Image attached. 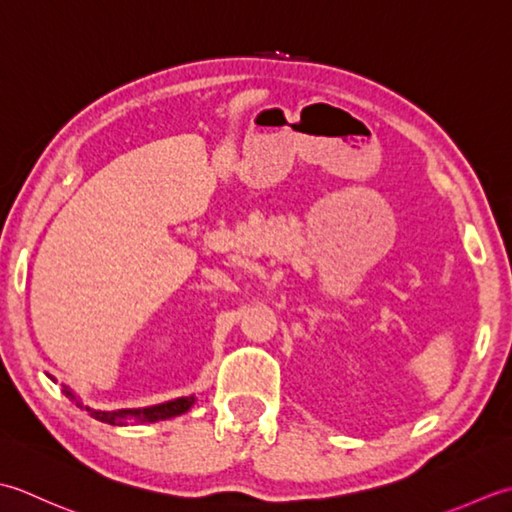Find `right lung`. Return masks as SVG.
Listing matches in <instances>:
<instances>
[{
    "label": "right lung",
    "mask_w": 512,
    "mask_h": 512,
    "mask_svg": "<svg viewBox=\"0 0 512 512\" xmlns=\"http://www.w3.org/2000/svg\"><path fill=\"white\" fill-rule=\"evenodd\" d=\"M64 395L68 400L75 402L81 409H86L95 420L106 422V424H114V426H123L128 420H134L137 424H145V422H159V420H170V417L181 415L185 411H190V406L196 402L194 395L190 398H176L170 402L156 404V406H145V409H119V411H97L90 409V406H83L81 400L72 393L66 384H64Z\"/></svg>",
    "instance_id": "1"
}]
</instances>
